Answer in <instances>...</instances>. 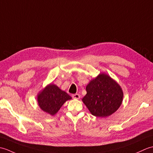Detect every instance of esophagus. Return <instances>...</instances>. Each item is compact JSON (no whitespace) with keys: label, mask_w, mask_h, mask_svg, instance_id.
I'll return each instance as SVG.
<instances>
[{"label":"esophagus","mask_w":153,"mask_h":153,"mask_svg":"<svg viewBox=\"0 0 153 153\" xmlns=\"http://www.w3.org/2000/svg\"><path fill=\"white\" fill-rule=\"evenodd\" d=\"M72 97L74 99H79L80 98V95L79 94H74V95H72Z\"/></svg>","instance_id":"1"}]
</instances>
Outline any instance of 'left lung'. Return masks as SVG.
Wrapping results in <instances>:
<instances>
[{"label": "left lung", "instance_id": "obj_1", "mask_svg": "<svg viewBox=\"0 0 153 153\" xmlns=\"http://www.w3.org/2000/svg\"><path fill=\"white\" fill-rule=\"evenodd\" d=\"M87 94L82 99L92 115L105 118L121 106L123 93L114 79L105 73L100 74L86 86Z\"/></svg>", "mask_w": 153, "mask_h": 153}]
</instances>
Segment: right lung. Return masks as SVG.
Masks as SVG:
<instances>
[{
	"mask_svg": "<svg viewBox=\"0 0 153 153\" xmlns=\"http://www.w3.org/2000/svg\"><path fill=\"white\" fill-rule=\"evenodd\" d=\"M70 99L71 97L66 92L53 83L47 85L37 96L39 108L51 116L56 114L64 102Z\"/></svg>",
	"mask_w": 153,
	"mask_h": 153,
	"instance_id": "1",
	"label": "right lung"
}]
</instances>
